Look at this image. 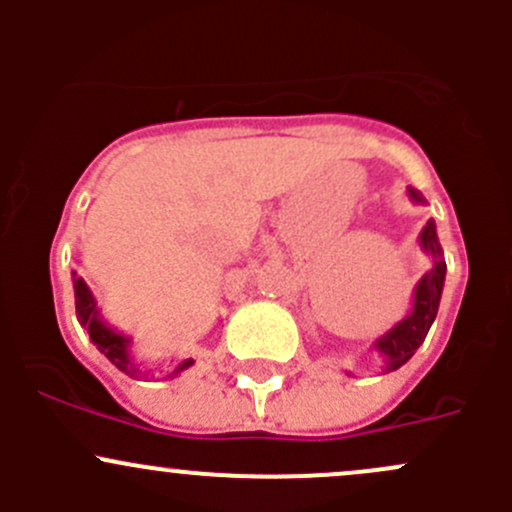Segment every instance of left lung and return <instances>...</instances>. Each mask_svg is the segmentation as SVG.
Masks as SVG:
<instances>
[{"mask_svg":"<svg viewBox=\"0 0 512 512\" xmlns=\"http://www.w3.org/2000/svg\"><path fill=\"white\" fill-rule=\"evenodd\" d=\"M409 193L416 203H423V198L416 190H409ZM421 245L426 247V252L433 255V267L431 272H426L423 280L418 282L414 309H411L409 317H406L404 322L396 324L389 334H384V337L376 342V349H379L386 359V371L399 369V366H404L406 361L416 354V349L421 347L428 329H431L433 319H436L438 302H441L443 280H446V262H443V250L441 245H438L436 225L433 223L423 227Z\"/></svg>","mask_w":512,"mask_h":512,"instance_id":"8db88e82","label":"left lung"}]
</instances>
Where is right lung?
Returning a JSON list of instances; mask_svg holds the SVG:
<instances>
[{
	"label": "right lung",
	"instance_id": "add662e5",
	"mask_svg": "<svg viewBox=\"0 0 512 512\" xmlns=\"http://www.w3.org/2000/svg\"><path fill=\"white\" fill-rule=\"evenodd\" d=\"M74 299H76V317H79L81 327L86 329V334L94 339L98 352L106 354L108 361H111L113 366H118L123 374H128V376L138 374L136 366L131 364V356H128V339L121 337V334H116L113 329H108L106 324L98 319V309H96L94 297H91L89 287H86V282L81 280V277H74ZM190 364H193V359H185L183 364L175 369V374L183 369H188Z\"/></svg>",
	"mask_w": 512,
	"mask_h": 512
}]
</instances>
